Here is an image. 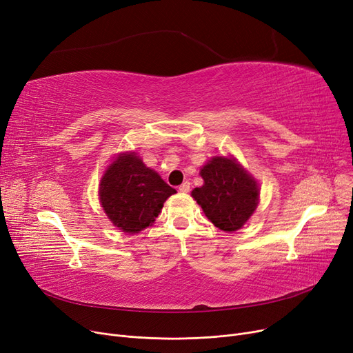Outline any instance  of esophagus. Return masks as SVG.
<instances>
[{
  "label": "esophagus",
  "mask_w": 353,
  "mask_h": 353,
  "mask_svg": "<svg viewBox=\"0 0 353 353\" xmlns=\"http://www.w3.org/2000/svg\"><path fill=\"white\" fill-rule=\"evenodd\" d=\"M179 190L181 193H189L190 192V183L189 181H184L183 184H180V186H179Z\"/></svg>",
  "instance_id": "34e87169"
}]
</instances>
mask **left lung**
I'll list each match as a JSON object with an SVG mask.
<instances>
[{
	"instance_id": "1",
	"label": "left lung",
	"mask_w": 353,
	"mask_h": 353,
	"mask_svg": "<svg viewBox=\"0 0 353 353\" xmlns=\"http://www.w3.org/2000/svg\"><path fill=\"white\" fill-rule=\"evenodd\" d=\"M205 181L192 192L212 223L223 232H236L257 208L261 189L234 157L214 156L200 169Z\"/></svg>"
}]
</instances>
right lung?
Listing matches in <instances>:
<instances>
[{"instance_id": "obj_1", "label": "right lung", "mask_w": 353, "mask_h": 353, "mask_svg": "<svg viewBox=\"0 0 353 353\" xmlns=\"http://www.w3.org/2000/svg\"><path fill=\"white\" fill-rule=\"evenodd\" d=\"M154 170L134 153H120L101 177L99 196L111 223L134 234L152 226L163 203L174 194Z\"/></svg>"}]
</instances>
